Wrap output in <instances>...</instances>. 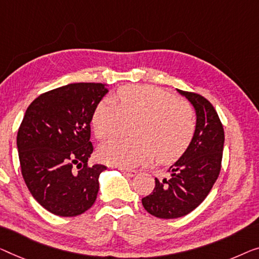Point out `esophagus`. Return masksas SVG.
<instances>
[{"instance_id":"34e87169","label":"esophagus","mask_w":259,"mask_h":259,"mask_svg":"<svg viewBox=\"0 0 259 259\" xmlns=\"http://www.w3.org/2000/svg\"><path fill=\"white\" fill-rule=\"evenodd\" d=\"M119 169H121V172L124 173L125 176L130 177V178H133V177L137 175V171H135V169H130V168H119Z\"/></svg>"}]
</instances>
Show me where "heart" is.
I'll list each match as a JSON object with an SVG mask.
<instances>
[{
  "instance_id": "obj_1",
  "label": "heart",
  "mask_w": 259,
  "mask_h": 259,
  "mask_svg": "<svg viewBox=\"0 0 259 259\" xmlns=\"http://www.w3.org/2000/svg\"><path fill=\"white\" fill-rule=\"evenodd\" d=\"M121 115L136 116L129 138H114L99 150L103 163L134 167L156 157L160 164L178 160L194 136L195 117L186 102L152 84H128L111 99H103L92 111L95 136L105 141L116 133Z\"/></svg>"
}]
</instances>
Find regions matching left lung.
Returning a JSON list of instances; mask_svg holds the SVG:
<instances>
[{
	"mask_svg": "<svg viewBox=\"0 0 259 259\" xmlns=\"http://www.w3.org/2000/svg\"><path fill=\"white\" fill-rule=\"evenodd\" d=\"M195 110V131L188 149L168 167L171 177L157 178L154 190L142 199L145 210L159 219L187 215L201 203L221 169L225 131L211 103L195 93L177 90Z\"/></svg>",
	"mask_w": 259,
	"mask_h": 259,
	"instance_id": "1",
	"label": "left lung"
}]
</instances>
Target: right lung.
Segmentation results:
<instances>
[{
	"mask_svg": "<svg viewBox=\"0 0 259 259\" xmlns=\"http://www.w3.org/2000/svg\"><path fill=\"white\" fill-rule=\"evenodd\" d=\"M108 91L103 83H69L39 95L25 111L17 133L22 176L50 213L76 216L95 202L107 167L87 164L91 116Z\"/></svg>",
	"mask_w": 259,
	"mask_h": 259,
	"instance_id": "1",
	"label": "right lung"
}]
</instances>
